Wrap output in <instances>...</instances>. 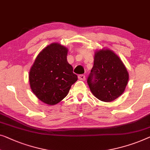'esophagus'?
I'll list each match as a JSON object with an SVG mask.
<instances>
[{"mask_svg":"<svg viewBox=\"0 0 150 150\" xmlns=\"http://www.w3.org/2000/svg\"><path fill=\"white\" fill-rule=\"evenodd\" d=\"M79 79L80 80H85V79H86L85 76L83 75V74L79 75Z\"/></svg>","mask_w":150,"mask_h":150,"instance_id":"1","label":"esophagus"}]
</instances>
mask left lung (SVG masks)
I'll list each match as a JSON object with an SVG mask.
<instances>
[{"instance_id": "8db88e82", "label": "left lung", "mask_w": 150, "mask_h": 150, "mask_svg": "<svg viewBox=\"0 0 150 150\" xmlns=\"http://www.w3.org/2000/svg\"><path fill=\"white\" fill-rule=\"evenodd\" d=\"M129 79L127 68L114 51L102 49L95 52L87 83L96 98L104 102L115 100L124 93Z\"/></svg>"}]
</instances>
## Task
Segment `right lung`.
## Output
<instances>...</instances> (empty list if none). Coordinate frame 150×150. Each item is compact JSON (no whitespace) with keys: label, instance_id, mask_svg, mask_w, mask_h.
<instances>
[{"label":"right lung","instance_id":"obj_1","mask_svg":"<svg viewBox=\"0 0 150 150\" xmlns=\"http://www.w3.org/2000/svg\"><path fill=\"white\" fill-rule=\"evenodd\" d=\"M68 52L66 47L51 43L39 53L30 70V88L47 105H55L64 99L78 80L67 61Z\"/></svg>","mask_w":150,"mask_h":150}]
</instances>
